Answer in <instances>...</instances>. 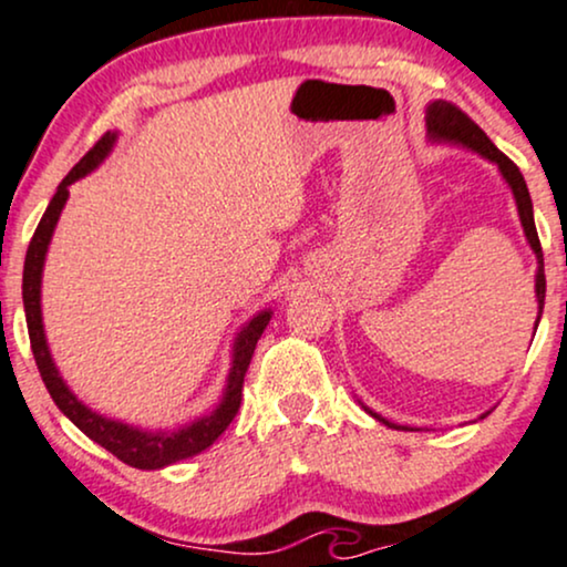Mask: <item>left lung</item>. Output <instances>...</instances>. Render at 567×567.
<instances>
[{
    "mask_svg": "<svg viewBox=\"0 0 567 567\" xmlns=\"http://www.w3.org/2000/svg\"><path fill=\"white\" fill-rule=\"evenodd\" d=\"M426 138L432 143H451V146L470 148V152L477 154V157L493 162V165L498 167L501 178H504L506 186L512 188V197H514V205H517L519 224H523L525 239H528L530 250L536 252V264H538L536 266V303H538L536 328H538V320H542V311H544V298H546L544 252H542V243H538L536 220H533V202H530L528 186H525L523 173H519V167L514 165V162L506 157V154H501L498 148L493 146V141L487 138L483 130L474 125L470 116H466L464 112H461V109H455L453 103H447V101H432L426 106ZM362 408H365L375 421H381V424H386L389 429L415 432V429H410V426H400V424H394V421H386L381 413H375V410H370L368 405H362ZM487 413H491V410H487ZM487 413L480 415V419H485Z\"/></svg>",
    "mask_w": 567,
    "mask_h": 567,
    "instance_id": "8db88e82",
    "label": "left lung"
}]
</instances>
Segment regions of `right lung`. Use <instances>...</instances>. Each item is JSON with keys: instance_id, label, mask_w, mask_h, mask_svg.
<instances>
[{"instance_id": "right-lung-1", "label": "right lung", "mask_w": 567, "mask_h": 567, "mask_svg": "<svg viewBox=\"0 0 567 567\" xmlns=\"http://www.w3.org/2000/svg\"><path fill=\"white\" fill-rule=\"evenodd\" d=\"M116 143V133H106L101 141L90 148L84 157L76 162L74 171L61 181L58 192L50 199L48 210H44L42 220H39L34 237H31L29 250H25V264H23V309H25V324H29V338H31V351H34V360L42 375L44 386H48L50 396L61 413L82 429L90 440L97 442L101 447H106L109 453H114L116 458L125 461L127 466L135 470H165V466L175 464V461L192 458L216 442L220 434L226 432V426L231 424L234 415H237L239 402H243V383L247 365L252 360V351L261 333L269 324L275 311L264 309L258 315H252L239 333L234 336L231 343V368L226 375L224 394H220L218 405L210 413L199 415L192 424H184L178 429H141L133 424H125L120 419H109V415L95 413L93 408H87L84 402L69 389V383L63 381L61 370H58L53 354H50L48 336H44V322H42V271H44V258H48V247L53 243V234L61 218L63 207L69 199V186L84 178L87 173H93L103 159L112 154Z\"/></svg>"}]
</instances>
